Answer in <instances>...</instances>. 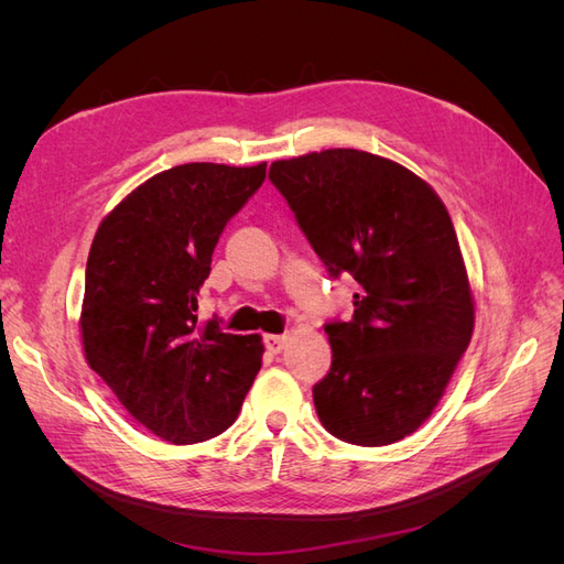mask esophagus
<instances>
[{"mask_svg": "<svg viewBox=\"0 0 564 564\" xmlns=\"http://www.w3.org/2000/svg\"><path fill=\"white\" fill-rule=\"evenodd\" d=\"M286 340H289L286 334H268L265 336V348L270 352H282L286 348Z\"/></svg>", "mask_w": 564, "mask_h": 564, "instance_id": "esophagus-1", "label": "esophagus"}]
</instances>
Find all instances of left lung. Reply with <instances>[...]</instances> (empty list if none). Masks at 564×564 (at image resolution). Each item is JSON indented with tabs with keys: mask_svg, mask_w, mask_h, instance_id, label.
Returning a JSON list of instances; mask_svg holds the SVG:
<instances>
[{
	"mask_svg": "<svg viewBox=\"0 0 564 564\" xmlns=\"http://www.w3.org/2000/svg\"><path fill=\"white\" fill-rule=\"evenodd\" d=\"M268 176L332 275L357 282L352 317L324 327L332 369L313 388L322 425L362 447L412 435L475 327L447 207L406 166L352 148L278 160Z\"/></svg>",
	"mask_w": 564,
	"mask_h": 564,
	"instance_id": "obj_1",
	"label": "left lung"
}]
</instances>
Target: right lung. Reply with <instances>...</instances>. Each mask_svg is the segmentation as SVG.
I'll list each match as a JSON object with an SVG mask.
<instances>
[{"mask_svg": "<svg viewBox=\"0 0 564 564\" xmlns=\"http://www.w3.org/2000/svg\"><path fill=\"white\" fill-rule=\"evenodd\" d=\"M265 162H193L141 183L100 220L79 315L87 365L143 429L172 445L224 433L261 369V334L197 322V296L228 220Z\"/></svg>", "mask_w": 564, "mask_h": 564, "instance_id": "add662e5", "label": "right lung"}]
</instances>
